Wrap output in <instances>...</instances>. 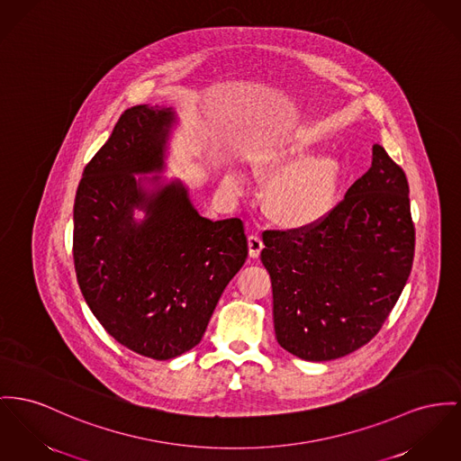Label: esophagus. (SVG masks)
Masks as SVG:
<instances>
[{
    "instance_id": "1",
    "label": "esophagus",
    "mask_w": 461,
    "mask_h": 461,
    "mask_svg": "<svg viewBox=\"0 0 461 461\" xmlns=\"http://www.w3.org/2000/svg\"><path fill=\"white\" fill-rule=\"evenodd\" d=\"M248 248H249V257H258L260 255V251H262V248H264V243H262V238L258 236V234H251V236H248Z\"/></svg>"
}]
</instances>
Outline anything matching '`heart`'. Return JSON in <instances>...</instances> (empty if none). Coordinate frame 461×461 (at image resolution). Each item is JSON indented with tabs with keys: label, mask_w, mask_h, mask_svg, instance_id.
<instances>
[{
	"label": "heart",
	"mask_w": 461,
	"mask_h": 461,
	"mask_svg": "<svg viewBox=\"0 0 461 461\" xmlns=\"http://www.w3.org/2000/svg\"><path fill=\"white\" fill-rule=\"evenodd\" d=\"M318 147L312 138L295 136L264 149L257 158V171L276 176L269 185L267 210L285 225H314L336 204L340 167L332 157H314ZM227 184L245 194L249 182L243 169H232Z\"/></svg>",
	"instance_id": "1"
}]
</instances>
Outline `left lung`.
Returning a JSON list of instances; mask_svg holds the SVG:
<instances>
[{
  "label": "left lung",
  "mask_w": 461,
  "mask_h": 461,
  "mask_svg": "<svg viewBox=\"0 0 461 461\" xmlns=\"http://www.w3.org/2000/svg\"><path fill=\"white\" fill-rule=\"evenodd\" d=\"M262 240L279 346L307 362L346 357L379 332L411 275L405 173L375 143L367 173L320 223Z\"/></svg>",
  "instance_id": "left-lung-1"
}]
</instances>
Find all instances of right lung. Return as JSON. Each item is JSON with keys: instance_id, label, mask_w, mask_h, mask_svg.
Wrapping results in <instances>:
<instances>
[{"instance_id": "right-lung-1", "label": "right lung", "mask_w": 461, "mask_h": 461, "mask_svg": "<svg viewBox=\"0 0 461 461\" xmlns=\"http://www.w3.org/2000/svg\"><path fill=\"white\" fill-rule=\"evenodd\" d=\"M176 123L173 108L125 110L86 166L73 206L75 271L87 306L112 338L154 360L201 342L248 257L240 218L199 215L182 180L157 178Z\"/></svg>"}]
</instances>
